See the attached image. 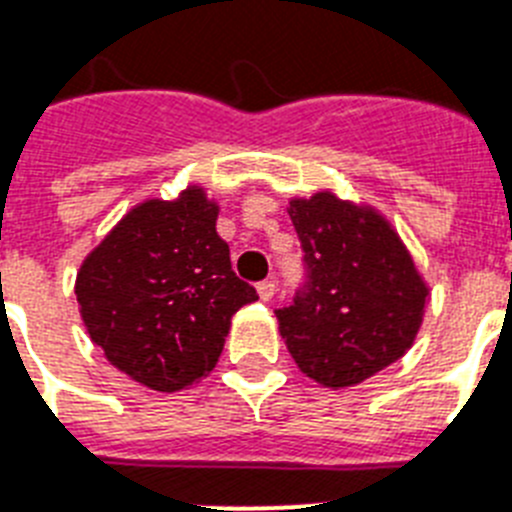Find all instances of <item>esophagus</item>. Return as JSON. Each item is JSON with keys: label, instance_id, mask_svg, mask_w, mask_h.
Segmentation results:
<instances>
[{"label": "esophagus", "instance_id": "34e87169", "mask_svg": "<svg viewBox=\"0 0 512 512\" xmlns=\"http://www.w3.org/2000/svg\"><path fill=\"white\" fill-rule=\"evenodd\" d=\"M257 294H260V299H263V302H270V299H273V294H276V281L257 283Z\"/></svg>", "mask_w": 512, "mask_h": 512}]
</instances>
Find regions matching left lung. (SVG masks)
Instances as JSON below:
<instances>
[{
  "label": "left lung",
  "instance_id": "8db88e82",
  "mask_svg": "<svg viewBox=\"0 0 512 512\" xmlns=\"http://www.w3.org/2000/svg\"><path fill=\"white\" fill-rule=\"evenodd\" d=\"M289 216L304 249V286L276 309L296 367L325 388L359 385L411 349L429 289L409 249L372 208L317 192Z\"/></svg>",
  "mask_w": 512,
  "mask_h": 512
}]
</instances>
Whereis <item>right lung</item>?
Wrapping results in <instances>:
<instances>
[{
	"instance_id": "obj_1",
	"label": "right lung",
	"mask_w": 512,
	"mask_h": 512,
	"mask_svg": "<svg viewBox=\"0 0 512 512\" xmlns=\"http://www.w3.org/2000/svg\"><path fill=\"white\" fill-rule=\"evenodd\" d=\"M203 187L132 208L75 281L90 341L145 388L174 393L216 367L231 317L257 291L231 270Z\"/></svg>"
}]
</instances>
